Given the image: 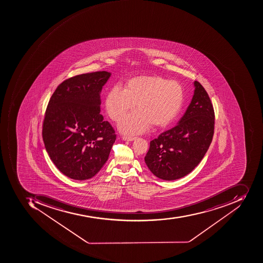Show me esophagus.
I'll return each instance as SVG.
<instances>
[{
	"label": "esophagus",
	"instance_id": "34e87169",
	"mask_svg": "<svg viewBox=\"0 0 263 263\" xmlns=\"http://www.w3.org/2000/svg\"><path fill=\"white\" fill-rule=\"evenodd\" d=\"M135 139H136V138H134V137H123L124 141H134Z\"/></svg>",
	"mask_w": 263,
	"mask_h": 263
}]
</instances>
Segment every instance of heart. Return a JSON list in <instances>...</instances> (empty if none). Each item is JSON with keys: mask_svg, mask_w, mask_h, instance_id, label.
<instances>
[{"mask_svg": "<svg viewBox=\"0 0 263 263\" xmlns=\"http://www.w3.org/2000/svg\"><path fill=\"white\" fill-rule=\"evenodd\" d=\"M185 99L179 82L160 76L131 78L123 89L115 86L107 92L105 109L108 116L118 122L135 107L138 110L125 117L118 125L126 135L145 133L151 125L162 128L174 122Z\"/></svg>", "mask_w": 263, "mask_h": 263, "instance_id": "heart-1", "label": "heart"}]
</instances>
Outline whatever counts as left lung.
<instances>
[{"instance_id":"left-lung-1","label":"left lung","mask_w":263,"mask_h":263,"mask_svg":"<svg viewBox=\"0 0 263 263\" xmlns=\"http://www.w3.org/2000/svg\"><path fill=\"white\" fill-rule=\"evenodd\" d=\"M191 102L178 125L151 142L145 164L160 179L173 181L192 172L212 141L214 112L208 93L194 82Z\"/></svg>"}]
</instances>
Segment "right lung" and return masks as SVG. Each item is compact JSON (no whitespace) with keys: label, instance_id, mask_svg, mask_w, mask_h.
I'll return each instance as SVG.
<instances>
[{"label":"right lung","instance_id":"1","mask_svg":"<svg viewBox=\"0 0 263 263\" xmlns=\"http://www.w3.org/2000/svg\"><path fill=\"white\" fill-rule=\"evenodd\" d=\"M106 71L78 75L58 85L49 100L42 137L57 168L71 179L96 175L116 140L100 114L101 92L110 78Z\"/></svg>","mask_w":263,"mask_h":263}]
</instances>
